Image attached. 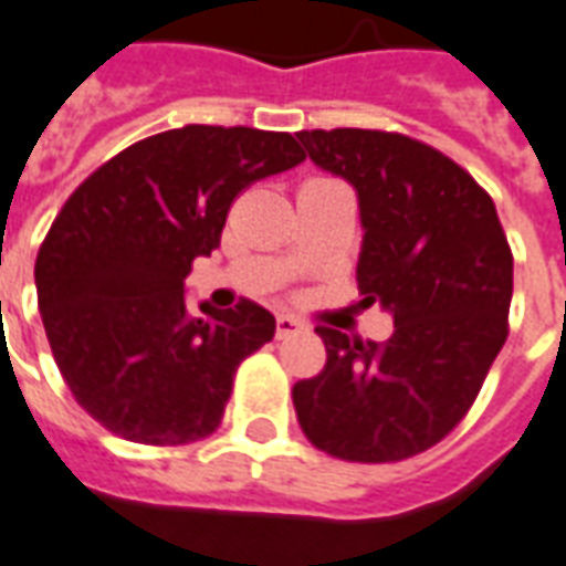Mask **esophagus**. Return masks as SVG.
<instances>
[{"label": "esophagus", "instance_id": "1", "mask_svg": "<svg viewBox=\"0 0 566 566\" xmlns=\"http://www.w3.org/2000/svg\"><path fill=\"white\" fill-rule=\"evenodd\" d=\"M300 329H303V324H300L296 317H291V315L275 317V336H279V338L294 336V333H300Z\"/></svg>", "mask_w": 566, "mask_h": 566}]
</instances>
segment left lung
<instances>
[{"instance_id": "1", "label": "left lung", "mask_w": 566, "mask_h": 566, "mask_svg": "<svg viewBox=\"0 0 566 566\" xmlns=\"http://www.w3.org/2000/svg\"><path fill=\"white\" fill-rule=\"evenodd\" d=\"M296 137L357 188L359 294L396 324L387 342L317 326L326 366L294 387L296 420L345 462L411 459L462 422L504 347L513 251L492 198L434 146L368 128Z\"/></svg>"}]
</instances>
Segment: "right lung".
Instances as JSON below:
<instances>
[{"label": "right lung", "mask_w": 566, "mask_h": 566, "mask_svg": "<svg viewBox=\"0 0 566 566\" xmlns=\"http://www.w3.org/2000/svg\"><path fill=\"white\" fill-rule=\"evenodd\" d=\"M303 158L284 132L186 125L113 155L65 200L38 249V308L71 396L107 432L179 447L219 429L275 317L251 300L191 317L186 275L219 249L242 188Z\"/></svg>", "instance_id": "1"}]
</instances>
